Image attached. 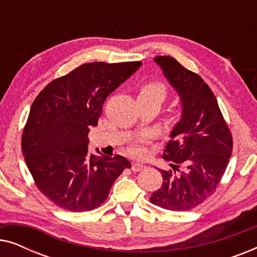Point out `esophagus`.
Returning <instances> with one entry per match:
<instances>
[{"label": "esophagus", "instance_id": "esophagus-1", "mask_svg": "<svg viewBox=\"0 0 257 257\" xmlns=\"http://www.w3.org/2000/svg\"><path fill=\"white\" fill-rule=\"evenodd\" d=\"M144 168H145V165H143V164H140V163H132L131 170L133 172H139V171L144 170Z\"/></svg>", "mask_w": 257, "mask_h": 257}]
</instances>
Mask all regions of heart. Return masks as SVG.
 <instances>
[{
    "mask_svg": "<svg viewBox=\"0 0 257 257\" xmlns=\"http://www.w3.org/2000/svg\"><path fill=\"white\" fill-rule=\"evenodd\" d=\"M166 97V87L158 80H150L144 83L139 89V99H160L164 100ZM133 152L139 154L143 152L140 146L133 147Z\"/></svg>",
    "mask_w": 257,
    "mask_h": 257,
    "instance_id": "b5f03b06",
    "label": "heart"
}]
</instances>
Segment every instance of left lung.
<instances>
[{
    "label": "left lung",
    "instance_id": "8db88e82",
    "mask_svg": "<svg viewBox=\"0 0 257 257\" xmlns=\"http://www.w3.org/2000/svg\"><path fill=\"white\" fill-rule=\"evenodd\" d=\"M154 61L178 92L182 111L164 151L171 168L159 170L163 185L150 201L184 212L216 191L229 163L233 139L213 91L201 77L170 56H158Z\"/></svg>",
    "mask_w": 257,
    "mask_h": 257
}]
</instances>
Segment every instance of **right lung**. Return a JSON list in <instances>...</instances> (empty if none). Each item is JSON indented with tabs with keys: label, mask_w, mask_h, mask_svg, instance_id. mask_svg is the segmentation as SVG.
I'll list each match as a JSON object with an SVG mask.
<instances>
[{
	"label": "right lung",
	"mask_w": 257,
	"mask_h": 257,
	"mask_svg": "<svg viewBox=\"0 0 257 257\" xmlns=\"http://www.w3.org/2000/svg\"><path fill=\"white\" fill-rule=\"evenodd\" d=\"M142 62L86 63L49 83L31 105L22 152L37 188L70 212H89L107 199L131 163L87 153L91 126H97L108 94ZM99 153V152H98Z\"/></svg>",
	"instance_id": "1"
}]
</instances>
